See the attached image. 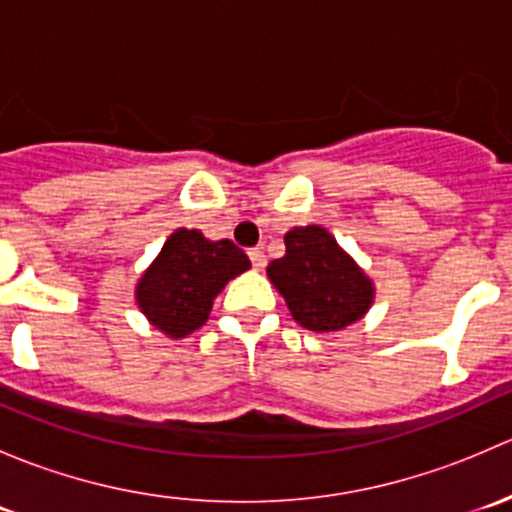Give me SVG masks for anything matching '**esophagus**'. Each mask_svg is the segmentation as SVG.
I'll list each match as a JSON object with an SVG mask.
<instances>
[{"label": "esophagus", "instance_id": "esophagus-1", "mask_svg": "<svg viewBox=\"0 0 512 512\" xmlns=\"http://www.w3.org/2000/svg\"><path fill=\"white\" fill-rule=\"evenodd\" d=\"M247 255H250L252 267H255V270H265V265H267V255H265V252L260 250V247H252V250L247 252Z\"/></svg>", "mask_w": 512, "mask_h": 512}]
</instances>
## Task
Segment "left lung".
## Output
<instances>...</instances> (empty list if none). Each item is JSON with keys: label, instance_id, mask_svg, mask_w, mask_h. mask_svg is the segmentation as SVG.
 I'll list each match as a JSON object with an SVG mask.
<instances>
[{"label": "left lung", "instance_id": "1", "mask_svg": "<svg viewBox=\"0 0 512 512\" xmlns=\"http://www.w3.org/2000/svg\"><path fill=\"white\" fill-rule=\"evenodd\" d=\"M285 257L267 265V277L285 297L294 322L309 332H339L359 322L374 302V285L322 225L292 227Z\"/></svg>", "mask_w": 512, "mask_h": 512}]
</instances>
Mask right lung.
Listing matches in <instances>:
<instances>
[{"label": "right lung", "mask_w": 512, "mask_h": 512, "mask_svg": "<svg viewBox=\"0 0 512 512\" xmlns=\"http://www.w3.org/2000/svg\"><path fill=\"white\" fill-rule=\"evenodd\" d=\"M250 270L245 252L230 240H208L200 230H175L136 285V302L148 322L170 339L203 327L213 299Z\"/></svg>", "instance_id": "1"}]
</instances>
